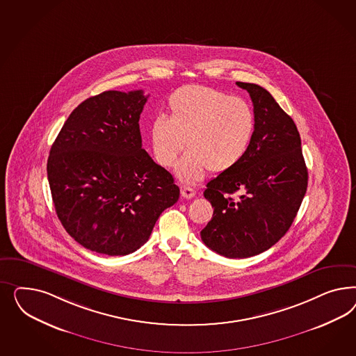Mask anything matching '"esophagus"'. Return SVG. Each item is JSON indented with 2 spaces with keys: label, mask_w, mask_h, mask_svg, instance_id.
<instances>
[{
  "label": "esophagus",
  "mask_w": 356,
  "mask_h": 356,
  "mask_svg": "<svg viewBox=\"0 0 356 356\" xmlns=\"http://www.w3.org/2000/svg\"><path fill=\"white\" fill-rule=\"evenodd\" d=\"M181 195H183L184 198H193L194 194H195V192H194L193 189L192 188H189V186H181Z\"/></svg>",
  "instance_id": "obj_1"
}]
</instances>
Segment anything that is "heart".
Masks as SVG:
<instances>
[{"mask_svg":"<svg viewBox=\"0 0 356 356\" xmlns=\"http://www.w3.org/2000/svg\"><path fill=\"white\" fill-rule=\"evenodd\" d=\"M167 106L168 118L158 115L151 120V147L158 162L171 167L186 140L189 151L176 168L185 183L201 180L207 170L227 172L248 152L256 119L244 99L213 87L188 85L175 90Z\"/></svg>","mask_w":356,"mask_h":356,"instance_id":"b5f03b06","label":"heart"}]
</instances>
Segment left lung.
I'll return each instance as SVG.
<instances>
[{
  "label": "left lung",
  "mask_w": 356,
  "mask_h": 356,
  "mask_svg": "<svg viewBox=\"0 0 356 356\" xmlns=\"http://www.w3.org/2000/svg\"><path fill=\"white\" fill-rule=\"evenodd\" d=\"M236 85L250 95L256 129L243 161L206 185L214 213L201 238L220 256L247 259L289 231L307 192L308 170L293 120L264 87Z\"/></svg>",
  "instance_id": "8db88e82"
}]
</instances>
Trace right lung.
Here are the masks:
<instances>
[{"label": "right lung", "instance_id": "right-lung-1", "mask_svg": "<svg viewBox=\"0 0 356 356\" xmlns=\"http://www.w3.org/2000/svg\"><path fill=\"white\" fill-rule=\"evenodd\" d=\"M146 102L142 90L88 97L49 151L47 173L57 216L92 252L133 253L179 200L172 175L142 149L138 121Z\"/></svg>", "mask_w": 356, "mask_h": 356}]
</instances>
